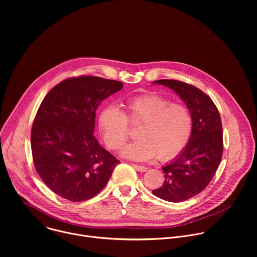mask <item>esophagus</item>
<instances>
[{"label": "esophagus", "instance_id": "34e87169", "mask_svg": "<svg viewBox=\"0 0 257 257\" xmlns=\"http://www.w3.org/2000/svg\"><path fill=\"white\" fill-rule=\"evenodd\" d=\"M133 168L139 172H145L146 170H148V168L146 167H143V166H139V165H132Z\"/></svg>", "mask_w": 257, "mask_h": 257}]
</instances>
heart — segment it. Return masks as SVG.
I'll use <instances>...</instances> for the list:
<instances>
[{
  "mask_svg": "<svg viewBox=\"0 0 257 257\" xmlns=\"http://www.w3.org/2000/svg\"><path fill=\"white\" fill-rule=\"evenodd\" d=\"M124 114L114 105L104 107L98 117V126L104 143L111 150H119L126 141L132 125L141 124L138 140L123 148V158L144 162L157 156L169 161L178 156L188 143L192 133V115L183 103L171 102L157 94L145 93L123 102Z\"/></svg>",
  "mask_w": 257,
  "mask_h": 257,
  "instance_id": "obj_1",
  "label": "heart"
}]
</instances>
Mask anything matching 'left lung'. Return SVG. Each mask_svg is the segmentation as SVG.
<instances>
[{"label":"left lung","mask_w":257,"mask_h":257,"mask_svg":"<svg viewBox=\"0 0 257 257\" xmlns=\"http://www.w3.org/2000/svg\"><path fill=\"white\" fill-rule=\"evenodd\" d=\"M153 84L172 89L192 115V133L188 143L162 168L165 183L153 190V194L161 199L181 202L200 193L213 178L223 155L222 121L212 100L197 87L171 79L156 80Z\"/></svg>","instance_id":"1"}]
</instances>
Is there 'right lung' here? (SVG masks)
<instances>
[{"mask_svg": "<svg viewBox=\"0 0 257 257\" xmlns=\"http://www.w3.org/2000/svg\"><path fill=\"white\" fill-rule=\"evenodd\" d=\"M123 83L95 76L70 78L44 98L31 130L36 172L59 196L80 202L96 195L120 162L94 137L100 102Z\"/></svg>", "mask_w": 257, "mask_h": 257, "instance_id": "1", "label": "right lung"}]
</instances>
